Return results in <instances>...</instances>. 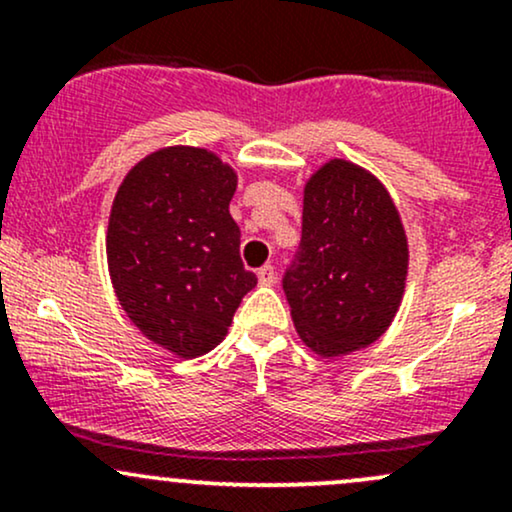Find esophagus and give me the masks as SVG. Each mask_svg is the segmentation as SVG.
Instances as JSON below:
<instances>
[{
    "label": "esophagus",
    "mask_w": 512,
    "mask_h": 512,
    "mask_svg": "<svg viewBox=\"0 0 512 512\" xmlns=\"http://www.w3.org/2000/svg\"><path fill=\"white\" fill-rule=\"evenodd\" d=\"M257 281H260V286H272L276 281V272L272 264H264V267L257 272Z\"/></svg>",
    "instance_id": "34e87169"
}]
</instances>
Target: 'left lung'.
<instances>
[{
  "mask_svg": "<svg viewBox=\"0 0 512 512\" xmlns=\"http://www.w3.org/2000/svg\"><path fill=\"white\" fill-rule=\"evenodd\" d=\"M409 238L387 187L346 158L303 185V238L284 291L298 337L322 358L378 342L402 305Z\"/></svg>",
  "mask_w": 512,
  "mask_h": 512,
  "instance_id": "obj_1",
  "label": "left lung"
}]
</instances>
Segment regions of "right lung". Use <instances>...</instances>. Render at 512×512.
<instances>
[{"instance_id": "obj_1", "label": "right lung", "mask_w": 512, "mask_h": 512, "mask_svg": "<svg viewBox=\"0 0 512 512\" xmlns=\"http://www.w3.org/2000/svg\"><path fill=\"white\" fill-rule=\"evenodd\" d=\"M236 187L238 170L214 151L173 144L134 163L115 192L105 233L115 296L146 339L178 358L223 342L257 284L228 211Z\"/></svg>"}]
</instances>
